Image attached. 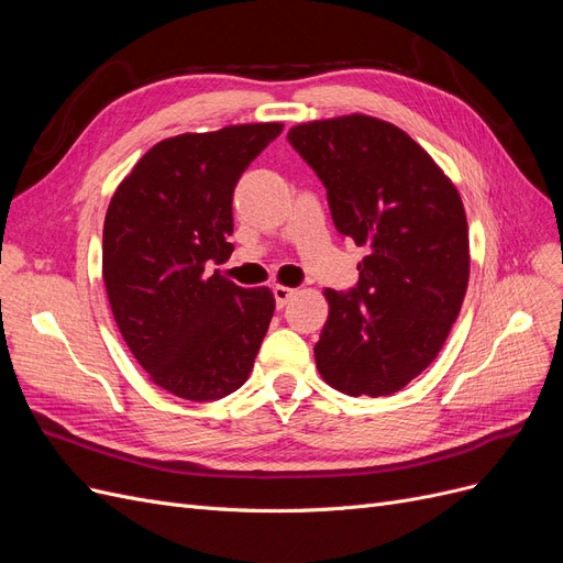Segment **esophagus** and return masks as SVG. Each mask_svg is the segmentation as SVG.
Returning <instances> with one entry per match:
<instances>
[{
  "instance_id": "obj_1",
  "label": "esophagus",
  "mask_w": 563,
  "mask_h": 563,
  "mask_svg": "<svg viewBox=\"0 0 563 563\" xmlns=\"http://www.w3.org/2000/svg\"><path fill=\"white\" fill-rule=\"evenodd\" d=\"M272 294H275V302H277V308H284V305L291 300L294 296H296V288H288V286H282V284H277L275 288H272Z\"/></svg>"
}]
</instances>
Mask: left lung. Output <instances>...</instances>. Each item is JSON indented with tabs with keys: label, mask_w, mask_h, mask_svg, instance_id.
<instances>
[{
	"label": "left lung",
	"mask_w": 563,
	"mask_h": 563,
	"mask_svg": "<svg viewBox=\"0 0 563 563\" xmlns=\"http://www.w3.org/2000/svg\"><path fill=\"white\" fill-rule=\"evenodd\" d=\"M288 143L327 187L335 230L368 249L352 291H323L317 368L350 397H387L437 360L463 308V199L411 135L376 117L298 124Z\"/></svg>",
	"instance_id": "left-lung-1"
}]
</instances>
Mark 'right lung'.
Listing matches in <instances>:
<instances>
[{"label": "right lung", "mask_w": 563, "mask_h": 563, "mask_svg": "<svg viewBox=\"0 0 563 563\" xmlns=\"http://www.w3.org/2000/svg\"><path fill=\"white\" fill-rule=\"evenodd\" d=\"M279 122L183 133L150 147L110 199L103 282L119 333L150 380L190 401L223 399L253 368L275 296L207 263L234 246L232 195Z\"/></svg>", "instance_id": "right-lung-1"}]
</instances>
